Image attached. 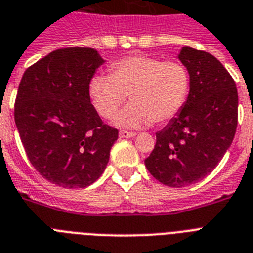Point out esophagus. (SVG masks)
<instances>
[{
	"label": "esophagus",
	"instance_id": "1",
	"mask_svg": "<svg viewBox=\"0 0 253 253\" xmlns=\"http://www.w3.org/2000/svg\"><path fill=\"white\" fill-rule=\"evenodd\" d=\"M120 136L123 137V139H128V137H135V136H136V133H135V132H130V131L122 130L120 132Z\"/></svg>",
	"mask_w": 253,
	"mask_h": 253
}]
</instances>
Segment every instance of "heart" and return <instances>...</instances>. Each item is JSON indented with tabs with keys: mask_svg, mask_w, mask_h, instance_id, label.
<instances>
[{
	"mask_svg": "<svg viewBox=\"0 0 253 253\" xmlns=\"http://www.w3.org/2000/svg\"><path fill=\"white\" fill-rule=\"evenodd\" d=\"M190 89V71L182 62L135 54L113 62L110 75H94L88 94L102 118H112L130 94L132 101L117 114L114 123L139 128L153 121L173 120L183 109Z\"/></svg>",
	"mask_w": 253,
	"mask_h": 253,
	"instance_id": "b5f03b06",
	"label": "heart"
}]
</instances>
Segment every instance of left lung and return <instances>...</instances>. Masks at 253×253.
<instances>
[{
  "label": "left lung",
  "instance_id": "obj_1",
  "mask_svg": "<svg viewBox=\"0 0 253 253\" xmlns=\"http://www.w3.org/2000/svg\"><path fill=\"white\" fill-rule=\"evenodd\" d=\"M191 89L183 109L156 132L145 168L162 184L186 187L208 175L233 143L238 125V91L223 65L203 50L180 49Z\"/></svg>",
  "mask_w": 253,
  "mask_h": 253
}]
</instances>
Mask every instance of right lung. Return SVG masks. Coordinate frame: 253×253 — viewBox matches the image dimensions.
<instances>
[{
    "label": "right lung",
    "instance_id": "right-lung-1",
    "mask_svg": "<svg viewBox=\"0 0 253 253\" xmlns=\"http://www.w3.org/2000/svg\"><path fill=\"white\" fill-rule=\"evenodd\" d=\"M104 62L93 48L57 49L20 80L14 118L27 157L45 179L63 188L96 182L118 139V130L102 122L88 94Z\"/></svg>",
    "mask_w": 253,
    "mask_h": 253
}]
</instances>
